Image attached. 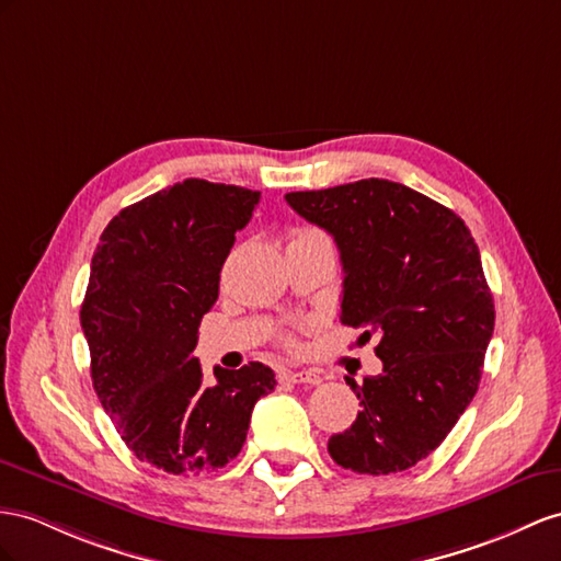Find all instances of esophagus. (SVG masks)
<instances>
[{"instance_id":"1","label":"esophagus","mask_w":561,"mask_h":561,"mask_svg":"<svg viewBox=\"0 0 561 561\" xmlns=\"http://www.w3.org/2000/svg\"><path fill=\"white\" fill-rule=\"evenodd\" d=\"M282 379L291 381V383H320L322 381V377L318 375V371H312V369H304V371L286 369V371H282Z\"/></svg>"}]
</instances>
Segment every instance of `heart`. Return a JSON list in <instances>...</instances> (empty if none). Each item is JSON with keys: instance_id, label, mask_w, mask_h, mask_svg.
I'll return each instance as SVG.
<instances>
[{"instance_id": "b5f03b06", "label": "heart", "mask_w": 561, "mask_h": 561, "mask_svg": "<svg viewBox=\"0 0 561 561\" xmlns=\"http://www.w3.org/2000/svg\"><path fill=\"white\" fill-rule=\"evenodd\" d=\"M310 234H320V232H318V229H300V232H296V237H294V239L310 237ZM289 343H291V339H289Z\"/></svg>"}]
</instances>
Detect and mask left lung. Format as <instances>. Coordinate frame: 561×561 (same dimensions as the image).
Instances as JSON below:
<instances>
[{"label":"left lung","mask_w":561,"mask_h":561,"mask_svg":"<svg viewBox=\"0 0 561 561\" xmlns=\"http://www.w3.org/2000/svg\"><path fill=\"white\" fill-rule=\"evenodd\" d=\"M286 204L336 241L341 322L379 336L383 371L346 377L363 410L329 438V455L371 477L405 471L438 448L479 389L495 306L477 241L450 208L389 180L291 192Z\"/></svg>","instance_id":"1"}]
</instances>
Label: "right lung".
<instances>
[{
    "instance_id": "obj_1",
    "label": "right lung",
    "mask_w": 561,
    "mask_h": 561,
    "mask_svg": "<svg viewBox=\"0 0 561 561\" xmlns=\"http://www.w3.org/2000/svg\"><path fill=\"white\" fill-rule=\"evenodd\" d=\"M257 201L243 186L184 180L123 208L92 255L80 324L94 391L127 448L175 477L232 462L257 398L277 386L263 363L215 367L208 386L192 355Z\"/></svg>"
}]
</instances>
